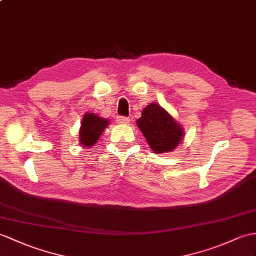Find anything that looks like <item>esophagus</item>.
<instances>
[{
    "mask_svg": "<svg viewBox=\"0 0 256 256\" xmlns=\"http://www.w3.org/2000/svg\"><path fill=\"white\" fill-rule=\"evenodd\" d=\"M116 120L118 124H128L130 122L129 117H126V116H118Z\"/></svg>",
    "mask_w": 256,
    "mask_h": 256,
    "instance_id": "34e87169",
    "label": "esophagus"
}]
</instances>
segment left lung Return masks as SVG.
Listing matches in <instances>:
<instances>
[{
	"label": "left lung",
	"mask_w": 256,
	"mask_h": 256,
	"mask_svg": "<svg viewBox=\"0 0 256 256\" xmlns=\"http://www.w3.org/2000/svg\"><path fill=\"white\" fill-rule=\"evenodd\" d=\"M136 124L155 153L172 151L184 136L182 126L156 103H151L142 110Z\"/></svg>",
	"instance_id": "left-lung-1"
}]
</instances>
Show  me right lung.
Returning <instances> with one entry per match:
<instances>
[{"label":"right lung","instance_id":"right-lung-1","mask_svg":"<svg viewBox=\"0 0 256 256\" xmlns=\"http://www.w3.org/2000/svg\"><path fill=\"white\" fill-rule=\"evenodd\" d=\"M108 124V122L104 118L92 113H86L82 118L80 128V142L82 146H91L94 144Z\"/></svg>","mask_w":256,"mask_h":256}]
</instances>
